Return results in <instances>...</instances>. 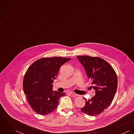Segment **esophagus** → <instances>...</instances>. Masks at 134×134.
<instances>
[{
    "instance_id": "1",
    "label": "esophagus",
    "mask_w": 134,
    "mask_h": 134,
    "mask_svg": "<svg viewBox=\"0 0 134 134\" xmlns=\"http://www.w3.org/2000/svg\"><path fill=\"white\" fill-rule=\"evenodd\" d=\"M71 94L72 96H78V94H77L76 93H75V92H71Z\"/></svg>"
}]
</instances>
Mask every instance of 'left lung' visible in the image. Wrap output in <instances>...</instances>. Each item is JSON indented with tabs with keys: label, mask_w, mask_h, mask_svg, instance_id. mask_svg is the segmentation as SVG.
<instances>
[{
	"label": "left lung",
	"mask_w": 134,
	"mask_h": 134,
	"mask_svg": "<svg viewBox=\"0 0 134 134\" xmlns=\"http://www.w3.org/2000/svg\"><path fill=\"white\" fill-rule=\"evenodd\" d=\"M83 65L86 73L96 90V94L86 101L81 111L89 116L102 113L111 103L117 91L118 79L117 74L106 60L88 55L76 57Z\"/></svg>",
	"instance_id": "8db88e82"
}]
</instances>
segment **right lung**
<instances>
[{"label":"right lung","instance_id":"obj_1","mask_svg":"<svg viewBox=\"0 0 134 134\" xmlns=\"http://www.w3.org/2000/svg\"><path fill=\"white\" fill-rule=\"evenodd\" d=\"M71 60L62 57L45 58L34 62L28 69L23 81V89L32 109L45 115L58 106L60 97L65 93L53 90L52 84L60 67Z\"/></svg>","mask_w":134,"mask_h":134}]
</instances>
